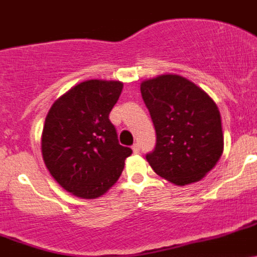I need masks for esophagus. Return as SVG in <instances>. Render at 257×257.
I'll return each instance as SVG.
<instances>
[{
  "label": "esophagus",
  "mask_w": 257,
  "mask_h": 257,
  "mask_svg": "<svg viewBox=\"0 0 257 257\" xmlns=\"http://www.w3.org/2000/svg\"><path fill=\"white\" fill-rule=\"evenodd\" d=\"M132 151H134V154H139V152H140V145L135 144L134 146H132Z\"/></svg>",
  "instance_id": "obj_1"
}]
</instances>
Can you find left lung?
<instances>
[{
  "label": "left lung",
  "mask_w": 257,
  "mask_h": 257,
  "mask_svg": "<svg viewBox=\"0 0 257 257\" xmlns=\"http://www.w3.org/2000/svg\"><path fill=\"white\" fill-rule=\"evenodd\" d=\"M141 95L156 130L146 160L159 176L179 186L200 181L223 151L217 106L202 88L179 75L141 83Z\"/></svg>",
  "instance_id": "left-lung-1"
}]
</instances>
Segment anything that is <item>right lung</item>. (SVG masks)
Returning a JSON list of instances; mask_svg holds the SVG:
<instances>
[{"label":"right lung","instance_id":"add662e5","mask_svg":"<svg viewBox=\"0 0 257 257\" xmlns=\"http://www.w3.org/2000/svg\"><path fill=\"white\" fill-rule=\"evenodd\" d=\"M123 83L88 80L53 102L42 131V157L51 176L81 199L105 194L122 174L132 154L121 146L108 115Z\"/></svg>","mask_w":257,"mask_h":257}]
</instances>
